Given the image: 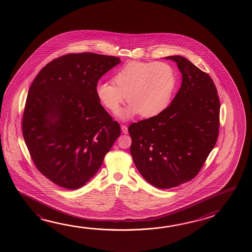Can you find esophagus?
Instances as JSON below:
<instances>
[{
	"mask_svg": "<svg viewBox=\"0 0 252 252\" xmlns=\"http://www.w3.org/2000/svg\"><path fill=\"white\" fill-rule=\"evenodd\" d=\"M121 130H122V132L125 134H126L128 132V128L126 125H121Z\"/></svg>",
	"mask_w": 252,
	"mask_h": 252,
	"instance_id": "1",
	"label": "esophagus"
}]
</instances>
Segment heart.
<instances>
[{"mask_svg":"<svg viewBox=\"0 0 252 252\" xmlns=\"http://www.w3.org/2000/svg\"><path fill=\"white\" fill-rule=\"evenodd\" d=\"M112 83H98L95 95L110 112L119 111L126 95L123 120L140 113L143 118L161 114L168 108L177 88V73L167 62H131L117 71Z\"/></svg>","mask_w":252,"mask_h":252,"instance_id":"b5f03b06","label":"heart"}]
</instances>
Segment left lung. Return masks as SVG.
<instances>
[{"mask_svg": "<svg viewBox=\"0 0 252 252\" xmlns=\"http://www.w3.org/2000/svg\"><path fill=\"white\" fill-rule=\"evenodd\" d=\"M177 62L182 85L161 114L132 123L130 152L140 175L159 189L195 178L217 141L220 99L214 81L182 56Z\"/></svg>", "mask_w": 252, "mask_h": 252, "instance_id": "left-lung-1", "label": "left lung"}]
</instances>
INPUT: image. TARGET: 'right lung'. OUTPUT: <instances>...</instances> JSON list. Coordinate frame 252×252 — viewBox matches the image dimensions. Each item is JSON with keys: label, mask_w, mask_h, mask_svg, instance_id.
Returning a JSON list of instances; mask_svg holds the SVG:
<instances>
[{"label": "right lung", "mask_w": 252, "mask_h": 252, "mask_svg": "<svg viewBox=\"0 0 252 252\" xmlns=\"http://www.w3.org/2000/svg\"><path fill=\"white\" fill-rule=\"evenodd\" d=\"M120 62L94 53L66 54L46 64L30 87L23 135L36 168L57 186H84L120 136V124L95 95L98 80Z\"/></svg>", "instance_id": "obj_1"}]
</instances>
